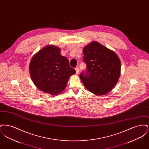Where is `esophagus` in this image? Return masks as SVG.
Wrapping results in <instances>:
<instances>
[{
  "label": "esophagus",
  "instance_id": "esophagus-1",
  "mask_svg": "<svg viewBox=\"0 0 149 149\" xmlns=\"http://www.w3.org/2000/svg\"><path fill=\"white\" fill-rule=\"evenodd\" d=\"M75 70H76V73L77 74H79V68H78V66H77L75 68Z\"/></svg>",
  "mask_w": 149,
  "mask_h": 149
}]
</instances>
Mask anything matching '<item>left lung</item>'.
<instances>
[{
  "instance_id": "8db88e82",
  "label": "left lung",
  "mask_w": 149,
  "mask_h": 149,
  "mask_svg": "<svg viewBox=\"0 0 149 149\" xmlns=\"http://www.w3.org/2000/svg\"><path fill=\"white\" fill-rule=\"evenodd\" d=\"M83 61L86 65L80 78L85 88L96 95L110 92L120 78V62L115 52L97 42H92L83 49Z\"/></svg>"
}]
</instances>
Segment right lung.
I'll list each match as a JSON object with an SVG mask.
<instances>
[{"mask_svg":"<svg viewBox=\"0 0 149 149\" xmlns=\"http://www.w3.org/2000/svg\"><path fill=\"white\" fill-rule=\"evenodd\" d=\"M31 77L36 86L43 92L56 95L64 91L71 75L75 73L60 49L47 46L38 52L29 64Z\"/></svg>","mask_w":149,"mask_h":149,"instance_id":"1","label":"right lung"}]
</instances>
